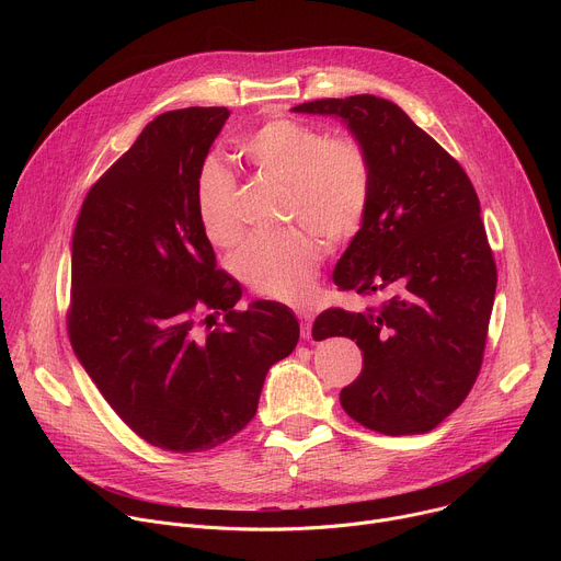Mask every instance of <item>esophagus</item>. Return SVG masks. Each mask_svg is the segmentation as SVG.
<instances>
[{"label": "esophagus", "instance_id": "1", "mask_svg": "<svg viewBox=\"0 0 561 561\" xmlns=\"http://www.w3.org/2000/svg\"><path fill=\"white\" fill-rule=\"evenodd\" d=\"M297 317H299V322H301V337L308 340L310 331H312V314L306 312V310H299Z\"/></svg>", "mask_w": 561, "mask_h": 561}]
</instances>
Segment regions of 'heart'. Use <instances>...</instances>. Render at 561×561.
<instances>
[{
	"instance_id": "1",
	"label": "heart",
	"mask_w": 561,
	"mask_h": 561,
	"mask_svg": "<svg viewBox=\"0 0 561 561\" xmlns=\"http://www.w3.org/2000/svg\"><path fill=\"white\" fill-rule=\"evenodd\" d=\"M239 154L260 175L286 188V213L331 242L357 232L370 202V162L353 137L273 119L239 141ZM195 210L215 247L230 249L242 239L237 217V186L228 171L206 164L195 182ZM322 251L317 239L293 228L284 234L255 237L234 257V268L255 293L301 301L312 288Z\"/></svg>"
}]
</instances>
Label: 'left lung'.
Instances as JSON below:
<instances>
[{
    "label": "left lung",
    "instance_id": "8db88e82",
    "mask_svg": "<svg viewBox=\"0 0 561 561\" xmlns=\"http://www.w3.org/2000/svg\"><path fill=\"white\" fill-rule=\"evenodd\" d=\"M340 117L370 162V202L340 257V290H388L379 308H329L312 337H351L359 377L342 409L383 435L442 424L470 392L484 359L497 268L477 193L453 159L397 104L375 95L317 100L293 108Z\"/></svg>",
    "mask_w": 561,
    "mask_h": 561
}]
</instances>
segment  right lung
Segmentation results:
<instances>
[{"mask_svg":"<svg viewBox=\"0 0 561 561\" xmlns=\"http://www.w3.org/2000/svg\"><path fill=\"white\" fill-rule=\"evenodd\" d=\"M228 115L193 106L154 117L93 184L72 234V351L119 420L171 453L242 431L268 368L299 340L279 301L234 310L242 288L217 268L195 210L197 175Z\"/></svg>","mask_w":561,"mask_h":561,"instance_id":"1","label":"right lung"}]
</instances>
